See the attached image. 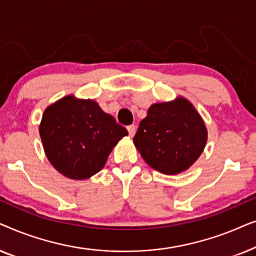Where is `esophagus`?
<instances>
[{
    "label": "esophagus",
    "instance_id": "esophagus-1",
    "mask_svg": "<svg viewBox=\"0 0 256 256\" xmlns=\"http://www.w3.org/2000/svg\"><path fill=\"white\" fill-rule=\"evenodd\" d=\"M127 130H128V132H129V136H130V138H132V136H134L135 132H136V127H135L134 124L128 126Z\"/></svg>",
    "mask_w": 256,
    "mask_h": 256
}]
</instances>
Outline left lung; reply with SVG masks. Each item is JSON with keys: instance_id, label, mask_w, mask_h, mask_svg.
<instances>
[{"instance_id": "8db88e82", "label": "left lung", "mask_w": 256, "mask_h": 256, "mask_svg": "<svg viewBox=\"0 0 256 256\" xmlns=\"http://www.w3.org/2000/svg\"><path fill=\"white\" fill-rule=\"evenodd\" d=\"M134 144L142 158L160 174L186 171L204 152L208 128L194 104L184 96L152 104L140 122Z\"/></svg>"}]
</instances>
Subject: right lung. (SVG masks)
<instances>
[{"label": "right lung", "instance_id": "add662e5", "mask_svg": "<svg viewBox=\"0 0 256 256\" xmlns=\"http://www.w3.org/2000/svg\"><path fill=\"white\" fill-rule=\"evenodd\" d=\"M40 135L52 166L70 180H82L102 169L128 132L96 101L68 94L45 108Z\"/></svg>", "mask_w": 256, "mask_h": 256}]
</instances>
